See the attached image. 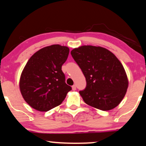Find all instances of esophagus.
Returning a JSON list of instances; mask_svg holds the SVG:
<instances>
[{
    "label": "esophagus",
    "instance_id": "esophagus-1",
    "mask_svg": "<svg viewBox=\"0 0 146 146\" xmlns=\"http://www.w3.org/2000/svg\"><path fill=\"white\" fill-rule=\"evenodd\" d=\"M72 89H73V90H76V86L73 85V86H72Z\"/></svg>",
    "mask_w": 146,
    "mask_h": 146
}]
</instances>
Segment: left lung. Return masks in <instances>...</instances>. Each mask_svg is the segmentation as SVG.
I'll return each instance as SVG.
<instances>
[{
    "label": "left lung",
    "instance_id": "8db88e82",
    "mask_svg": "<svg viewBox=\"0 0 146 146\" xmlns=\"http://www.w3.org/2000/svg\"><path fill=\"white\" fill-rule=\"evenodd\" d=\"M71 54L86 80V86L80 91L84 102L103 111L118 105L125 96L129 82L116 56L107 49L92 45L73 49Z\"/></svg>",
    "mask_w": 146,
    "mask_h": 146
}]
</instances>
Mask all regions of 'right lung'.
<instances>
[{
	"instance_id": "add662e5",
	"label": "right lung",
	"mask_w": 146,
	"mask_h": 146,
	"mask_svg": "<svg viewBox=\"0 0 146 146\" xmlns=\"http://www.w3.org/2000/svg\"><path fill=\"white\" fill-rule=\"evenodd\" d=\"M68 53L67 47L52 45L38 50L26 63L20 88L24 99L33 108L49 111L60 105L71 90L62 71Z\"/></svg>"
}]
</instances>
